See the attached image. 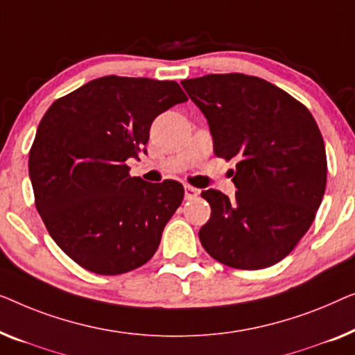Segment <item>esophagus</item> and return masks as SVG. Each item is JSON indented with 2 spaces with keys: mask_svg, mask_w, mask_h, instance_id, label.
Returning <instances> with one entry per match:
<instances>
[{
  "mask_svg": "<svg viewBox=\"0 0 355 355\" xmlns=\"http://www.w3.org/2000/svg\"><path fill=\"white\" fill-rule=\"evenodd\" d=\"M199 194V189L198 188H193L189 187V184H184V199L189 201V199H194Z\"/></svg>",
  "mask_w": 355,
  "mask_h": 355,
  "instance_id": "esophagus-1",
  "label": "esophagus"
}]
</instances>
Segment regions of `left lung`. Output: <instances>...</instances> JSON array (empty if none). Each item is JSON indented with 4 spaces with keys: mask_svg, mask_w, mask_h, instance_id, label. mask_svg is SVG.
Returning <instances> with one entry per match:
<instances>
[{
    "mask_svg": "<svg viewBox=\"0 0 355 355\" xmlns=\"http://www.w3.org/2000/svg\"><path fill=\"white\" fill-rule=\"evenodd\" d=\"M182 85L207 119L216 156L238 161L233 199L201 193L212 209L201 244L228 267L275 266L311 228L325 194L327 153L315 119L259 77L211 73Z\"/></svg>",
    "mask_w": 355,
    "mask_h": 355,
    "instance_id": "1",
    "label": "left lung"
}]
</instances>
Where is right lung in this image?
<instances>
[{"mask_svg": "<svg viewBox=\"0 0 355 355\" xmlns=\"http://www.w3.org/2000/svg\"><path fill=\"white\" fill-rule=\"evenodd\" d=\"M188 101L177 82L107 76L54 101L28 156L35 206L59 248L87 270L121 275L157 251L183 201L175 180L130 177L154 119Z\"/></svg>", "mask_w": 355, "mask_h": 355, "instance_id": "right-lung-1", "label": "right lung"}]
</instances>
